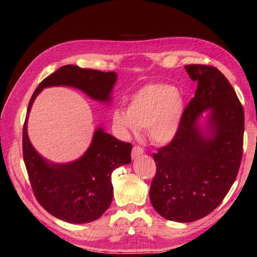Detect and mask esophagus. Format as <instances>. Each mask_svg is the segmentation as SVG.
<instances>
[{
	"label": "esophagus",
	"mask_w": 257,
	"mask_h": 257,
	"mask_svg": "<svg viewBox=\"0 0 257 257\" xmlns=\"http://www.w3.org/2000/svg\"><path fill=\"white\" fill-rule=\"evenodd\" d=\"M143 154H144L143 147H141L140 145H135L133 147V150H132V158L133 159L138 158L140 155H143Z\"/></svg>",
	"instance_id": "34e87169"
}]
</instances>
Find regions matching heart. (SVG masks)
Wrapping results in <instances>:
<instances>
[{"mask_svg": "<svg viewBox=\"0 0 257 257\" xmlns=\"http://www.w3.org/2000/svg\"><path fill=\"white\" fill-rule=\"evenodd\" d=\"M182 100L169 84H151L141 89L130 101L127 113L116 110L113 123L124 132L148 128L150 138L156 143L172 141L179 126Z\"/></svg>", "mask_w": 257, "mask_h": 257, "instance_id": "b5f03b06", "label": "heart"}]
</instances>
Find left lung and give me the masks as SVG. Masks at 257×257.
Returning a JSON list of instances; mask_svg holds the SVG:
<instances>
[{
  "instance_id": "obj_1",
  "label": "left lung",
  "mask_w": 257,
  "mask_h": 257,
  "mask_svg": "<svg viewBox=\"0 0 257 257\" xmlns=\"http://www.w3.org/2000/svg\"><path fill=\"white\" fill-rule=\"evenodd\" d=\"M185 68L198 82L196 93L173 140L153 154L156 174L150 190L157 212L177 222L199 220L219 206L236 178L243 155L244 111L231 83L213 66ZM207 109L209 138L197 126Z\"/></svg>"
}]
</instances>
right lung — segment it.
<instances>
[{
    "mask_svg": "<svg viewBox=\"0 0 257 257\" xmlns=\"http://www.w3.org/2000/svg\"><path fill=\"white\" fill-rule=\"evenodd\" d=\"M115 80V72L66 65L38 84L28 103L23 127V157L34 196L47 212L69 223L94 221L110 207L113 198L112 173L131 163L132 144L98 128L81 158L69 164H51L38 155L28 140V113L37 94L46 87L70 85L82 90L90 98L107 102Z\"/></svg>",
    "mask_w": 257,
    "mask_h": 257,
    "instance_id": "right-lung-1",
    "label": "right lung"
}]
</instances>
